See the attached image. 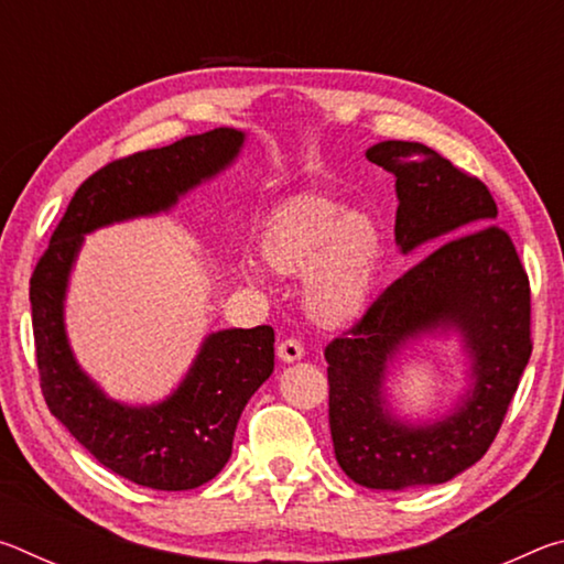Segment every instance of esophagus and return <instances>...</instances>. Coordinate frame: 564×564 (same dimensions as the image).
<instances>
[{
	"mask_svg": "<svg viewBox=\"0 0 564 564\" xmlns=\"http://www.w3.org/2000/svg\"><path fill=\"white\" fill-rule=\"evenodd\" d=\"M275 352H279V358L283 362H293V360H301L303 358V346H301V340L285 338V340L279 343V348H275Z\"/></svg>",
	"mask_w": 564,
	"mask_h": 564,
	"instance_id": "esophagus-1",
	"label": "esophagus"
}]
</instances>
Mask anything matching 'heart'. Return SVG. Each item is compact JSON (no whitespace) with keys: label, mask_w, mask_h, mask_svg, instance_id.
Segmentation results:
<instances>
[{"label":"heart","mask_w":564,"mask_h":564,"mask_svg":"<svg viewBox=\"0 0 564 564\" xmlns=\"http://www.w3.org/2000/svg\"><path fill=\"white\" fill-rule=\"evenodd\" d=\"M259 248L275 273L303 275L301 301L313 321L340 328L368 311L386 259V236L366 212L301 194L269 214ZM248 279L259 281V273L248 271Z\"/></svg>","instance_id":"b5f03b06"}]
</instances>
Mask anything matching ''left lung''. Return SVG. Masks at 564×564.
<instances>
[{
  "label": "left lung",
  "mask_w": 564,
  "mask_h": 564,
  "mask_svg": "<svg viewBox=\"0 0 564 564\" xmlns=\"http://www.w3.org/2000/svg\"><path fill=\"white\" fill-rule=\"evenodd\" d=\"M368 161L395 176V243L423 256L333 338L328 423L336 460L352 482L408 490L453 480L488 453L528 366L530 281L480 178L417 141H380ZM462 333L474 386L451 414L403 424L384 400L387 366L425 332Z\"/></svg>",
  "instance_id": "obj_1"
}]
</instances>
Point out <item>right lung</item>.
<instances>
[{
    "label": "right lung",
    "instance_id": "right-lung-1",
    "mask_svg": "<svg viewBox=\"0 0 564 564\" xmlns=\"http://www.w3.org/2000/svg\"><path fill=\"white\" fill-rule=\"evenodd\" d=\"M246 133L214 129L111 161L76 188L30 281L40 386L52 415L97 460L151 490H194L224 470L251 395L273 373V328L212 333L156 405H123L84 373L66 340L64 295L84 234L154 216L238 156Z\"/></svg>",
    "mask_w": 564,
    "mask_h": 564
}]
</instances>
